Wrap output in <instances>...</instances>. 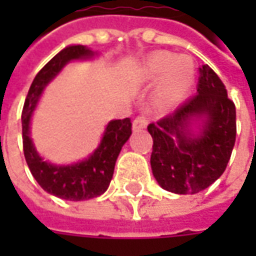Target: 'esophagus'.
<instances>
[{"instance_id":"34e87169","label":"esophagus","mask_w":256,"mask_h":256,"mask_svg":"<svg viewBox=\"0 0 256 256\" xmlns=\"http://www.w3.org/2000/svg\"><path fill=\"white\" fill-rule=\"evenodd\" d=\"M146 124H148V118L144 114H141L138 116L136 118L133 120V130L134 132H137V130H141V128H146Z\"/></svg>"}]
</instances>
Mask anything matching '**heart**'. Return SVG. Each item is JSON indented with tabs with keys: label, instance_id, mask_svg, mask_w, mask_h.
Here are the masks:
<instances>
[{
	"label": "heart",
	"instance_id": "obj_1",
	"mask_svg": "<svg viewBox=\"0 0 256 256\" xmlns=\"http://www.w3.org/2000/svg\"><path fill=\"white\" fill-rule=\"evenodd\" d=\"M140 76L145 82L159 80L154 106L156 110H167L186 96L196 78V68L188 56L156 52L145 60L140 70Z\"/></svg>",
	"mask_w": 256,
	"mask_h": 256
}]
</instances>
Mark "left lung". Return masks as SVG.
<instances>
[{"mask_svg":"<svg viewBox=\"0 0 256 256\" xmlns=\"http://www.w3.org/2000/svg\"><path fill=\"white\" fill-rule=\"evenodd\" d=\"M198 94L156 123H150V167L162 188L193 194L224 174L236 141V106L220 76L204 64L198 68ZM200 122L199 134L192 124Z\"/></svg>","mask_w":256,"mask_h":256,"instance_id":"8db88e82","label":"left lung"}]
</instances>
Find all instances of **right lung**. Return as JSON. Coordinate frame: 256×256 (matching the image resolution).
Returning a JSON list of instances; mask_svg holds the SVG:
<instances>
[{
    "label": "right lung",
    "instance_id": "add662e5",
    "mask_svg": "<svg viewBox=\"0 0 256 256\" xmlns=\"http://www.w3.org/2000/svg\"><path fill=\"white\" fill-rule=\"evenodd\" d=\"M92 56L93 52L84 45H71L58 52L36 75L22 112L23 150L32 177L44 190L71 202L97 198L108 189L119 152L132 134V120L130 118L111 120L106 124L98 148L88 159L75 164L56 166L44 160L36 150L30 138V119L45 86L62 71V68L71 60Z\"/></svg>",
    "mask_w": 256,
    "mask_h": 256
}]
</instances>
